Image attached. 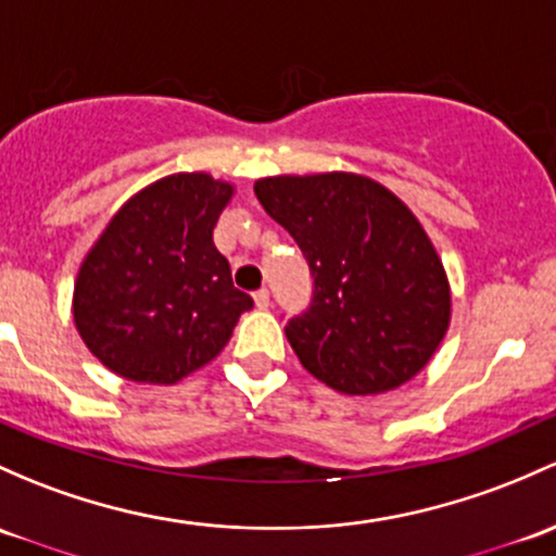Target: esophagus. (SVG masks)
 <instances>
[{
    "mask_svg": "<svg viewBox=\"0 0 556 556\" xmlns=\"http://www.w3.org/2000/svg\"><path fill=\"white\" fill-rule=\"evenodd\" d=\"M253 298H255V306H258V308H268V290H266V288H261L258 293H255Z\"/></svg>",
    "mask_w": 556,
    "mask_h": 556,
    "instance_id": "34e87169",
    "label": "esophagus"
}]
</instances>
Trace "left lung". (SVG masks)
Here are the masks:
<instances>
[{"mask_svg": "<svg viewBox=\"0 0 556 556\" xmlns=\"http://www.w3.org/2000/svg\"><path fill=\"white\" fill-rule=\"evenodd\" d=\"M255 197L312 268V306L285 327L301 365L356 396L416 378L445 338L453 295L413 210L356 173L271 175Z\"/></svg>", "mask_w": 556, "mask_h": 556, "instance_id": "1", "label": "left lung"}]
</instances>
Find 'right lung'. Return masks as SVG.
I'll list each match as a JSON object with an SVG mask.
<instances>
[{
	"instance_id": "obj_1",
	"label": "right lung",
	"mask_w": 556,
	"mask_h": 556,
	"mask_svg": "<svg viewBox=\"0 0 556 556\" xmlns=\"http://www.w3.org/2000/svg\"><path fill=\"white\" fill-rule=\"evenodd\" d=\"M231 197L229 180L175 173L116 210L87 250L72 298L79 338L103 367L173 386L224 352L253 308L213 242Z\"/></svg>"
}]
</instances>
